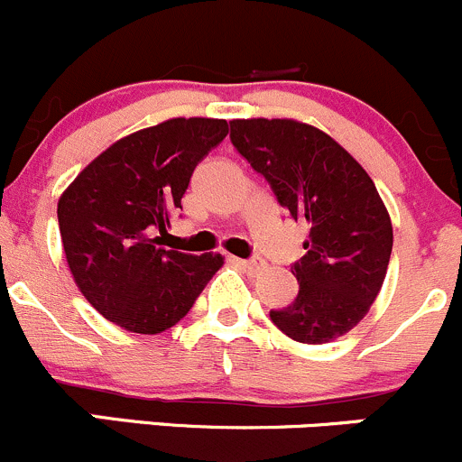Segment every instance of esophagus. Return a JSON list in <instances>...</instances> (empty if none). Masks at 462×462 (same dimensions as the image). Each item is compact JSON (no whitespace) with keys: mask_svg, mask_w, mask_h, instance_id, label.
<instances>
[{"mask_svg":"<svg viewBox=\"0 0 462 462\" xmlns=\"http://www.w3.org/2000/svg\"><path fill=\"white\" fill-rule=\"evenodd\" d=\"M232 263H236L239 265V268H244V270H250V272H254V270H259L261 265V261L259 259H232Z\"/></svg>","mask_w":462,"mask_h":462,"instance_id":"obj_1","label":"esophagus"}]
</instances>
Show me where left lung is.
Returning a JSON list of instances; mask_svg holds the SVG:
<instances>
[{"label": "left lung", "mask_w": 462, "mask_h": 462, "mask_svg": "<svg viewBox=\"0 0 462 462\" xmlns=\"http://www.w3.org/2000/svg\"><path fill=\"white\" fill-rule=\"evenodd\" d=\"M230 128L235 148L310 230L308 254L292 270L299 296L270 312L272 323L308 346L343 337L370 312L390 265L394 232L381 194L361 163L314 125L259 116Z\"/></svg>", "instance_id": "1"}]
</instances>
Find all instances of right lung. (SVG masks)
Segmentation results:
<instances>
[{"label": "right lung", "mask_w": 462, "mask_h": 462, "mask_svg": "<svg viewBox=\"0 0 462 462\" xmlns=\"http://www.w3.org/2000/svg\"><path fill=\"white\" fill-rule=\"evenodd\" d=\"M227 134L226 119L174 116L121 137L81 170L57 203L79 292L110 323L159 334L190 312L221 254L159 247L197 163Z\"/></svg>", "instance_id": "obj_1"}]
</instances>
